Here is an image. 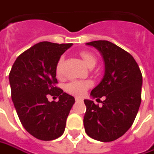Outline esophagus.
<instances>
[{"label": "esophagus", "instance_id": "obj_1", "mask_svg": "<svg viewBox=\"0 0 154 154\" xmlns=\"http://www.w3.org/2000/svg\"><path fill=\"white\" fill-rule=\"evenodd\" d=\"M75 100H76V102H83V100L81 98H77V97L75 98Z\"/></svg>", "mask_w": 154, "mask_h": 154}]
</instances>
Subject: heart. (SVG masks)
Masks as SVG:
<instances>
[{
    "label": "heart",
    "mask_w": 154,
    "mask_h": 154,
    "mask_svg": "<svg viewBox=\"0 0 154 154\" xmlns=\"http://www.w3.org/2000/svg\"><path fill=\"white\" fill-rule=\"evenodd\" d=\"M80 56L82 57L85 65L88 67L94 66L97 63L96 56L90 51H83L80 52ZM63 57H60L56 64V74L57 77L62 75V64H63ZM92 86V82L90 80H73L65 85V91L69 94L75 97H82L86 90Z\"/></svg>",
    "instance_id": "heart-1"
}]
</instances>
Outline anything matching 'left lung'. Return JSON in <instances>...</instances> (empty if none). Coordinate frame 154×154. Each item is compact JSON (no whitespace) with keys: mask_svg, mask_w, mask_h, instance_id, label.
I'll return each mask as SVG.
<instances>
[{"mask_svg":"<svg viewBox=\"0 0 154 154\" xmlns=\"http://www.w3.org/2000/svg\"><path fill=\"white\" fill-rule=\"evenodd\" d=\"M87 45L102 53L105 63L103 78L90 95L105 100L102 107L84 100V128L94 140L113 141L130 128L137 116L141 103V71L130 53L115 44L97 40Z\"/></svg>","mask_w":154,"mask_h":154,"instance_id":"left-lung-1","label":"left lung"}]
</instances>
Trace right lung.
I'll use <instances>...</instances> for the list:
<instances>
[{
    "instance_id": "1",
    "label": "right lung",
    "mask_w": 154,
    "mask_h": 154,
    "mask_svg": "<svg viewBox=\"0 0 154 154\" xmlns=\"http://www.w3.org/2000/svg\"><path fill=\"white\" fill-rule=\"evenodd\" d=\"M72 44L44 41L17 57L9 73L11 97L24 128L41 140H52L64 132L74 97L57 88L56 64ZM49 95L59 97L49 102Z\"/></svg>"
}]
</instances>
